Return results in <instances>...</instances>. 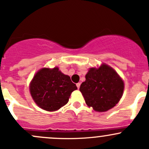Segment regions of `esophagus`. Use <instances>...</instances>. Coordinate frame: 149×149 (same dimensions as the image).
I'll list each match as a JSON object with an SVG mask.
<instances>
[{
    "label": "esophagus",
    "mask_w": 149,
    "mask_h": 149,
    "mask_svg": "<svg viewBox=\"0 0 149 149\" xmlns=\"http://www.w3.org/2000/svg\"><path fill=\"white\" fill-rule=\"evenodd\" d=\"M80 86H81V84H80V83H78V84H76V86H77L78 89H79Z\"/></svg>",
    "instance_id": "1"
}]
</instances>
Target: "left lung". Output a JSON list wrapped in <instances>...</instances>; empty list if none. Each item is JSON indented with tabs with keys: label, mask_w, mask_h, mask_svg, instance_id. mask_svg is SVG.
<instances>
[{
	"label": "left lung",
	"mask_w": 149,
	"mask_h": 149,
	"mask_svg": "<svg viewBox=\"0 0 149 149\" xmlns=\"http://www.w3.org/2000/svg\"><path fill=\"white\" fill-rule=\"evenodd\" d=\"M123 89V81L118 73L109 65L102 64L98 68H90L79 90L89 107L104 112L118 103Z\"/></svg>",
	"instance_id": "8db88e82"
}]
</instances>
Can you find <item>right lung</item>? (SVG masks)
Segmentation results:
<instances>
[{
    "instance_id": "1",
    "label": "right lung",
    "mask_w": 149,
    "mask_h": 149,
    "mask_svg": "<svg viewBox=\"0 0 149 149\" xmlns=\"http://www.w3.org/2000/svg\"><path fill=\"white\" fill-rule=\"evenodd\" d=\"M76 84L58 67L42 68L30 84V92L36 103L43 110L54 111L68 102L70 93L76 90Z\"/></svg>"
}]
</instances>
